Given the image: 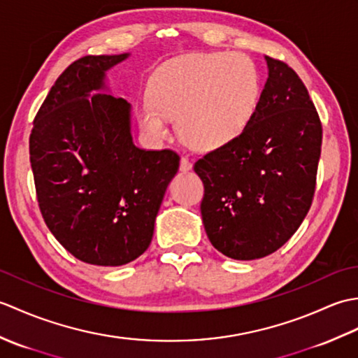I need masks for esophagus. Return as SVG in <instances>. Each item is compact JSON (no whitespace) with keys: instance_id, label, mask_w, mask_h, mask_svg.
Wrapping results in <instances>:
<instances>
[{"instance_id":"esophagus-1","label":"esophagus","mask_w":358,"mask_h":358,"mask_svg":"<svg viewBox=\"0 0 358 358\" xmlns=\"http://www.w3.org/2000/svg\"><path fill=\"white\" fill-rule=\"evenodd\" d=\"M191 169H192V163L189 162V158L181 157V159H180V171L181 172H189Z\"/></svg>"}]
</instances>
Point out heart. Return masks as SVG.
<instances>
[{"label":"heart","instance_id":"heart-1","mask_svg":"<svg viewBox=\"0 0 358 358\" xmlns=\"http://www.w3.org/2000/svg\"><path fill=\"white\" fill-rule=\"evenodd\" d=\"M262 83L252 59L238 52H209L167 63L152 95L138 103L140 126L149 138L171 135L169 117L192 148L214 150L246 132L260 103Z\"/></svg>","mask_w":358,"mask_h":358}]
</instances>
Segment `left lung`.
Segmentation results:
<instances>
[{"mask_svg": "<svg viewBox=\"0 0 358 358\" xmlns=\"http://www.w3.org/2000/svg\"><path fill=\"white\" fill-rule=\"evenodd\" d=\"M264 59L268 80L246 132L194 166L204 185L208 238L234 260L275 252L299 229L313 203L322 150L308 89L287 64Z\"/></svg>", "mask_w": 358, "mask_h": 358, "instance_id": "left-lung-1", "label": "left lung"}]
</instances>
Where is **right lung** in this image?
I'll return each mask as SVG.
<instances>
[{
    "instance_id": "obj_1",
    "label": "right lung",
    "mask_w": 358,
    "mask_h": 358,
    "mask_svg": "<svg viewBox=\"0 0 358 358\" xmlns=\"http://www.w3.org/2000/svg\"><path fill=\"white\" fill-rule=\"evenodd\" d=\"M129 57L72 63L45 96L29 141L45 224L75 258L96 266L131 263L149 248L180 166L172 150L135 146L132 106L109 94L108 72Z\"/></svg>"
}]
</instances>
